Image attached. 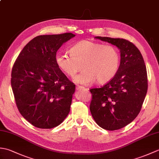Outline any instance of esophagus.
<instances>
[{
	"label": "esophagus",
	"mask_w": 159,
	"mask_h": 159,
	"mask_svg": "<svg viewBox=\"0 0 159 159\" xmlns=\"http://www.w3.org/2000/svg\"><path fill=\"white\" fill-rule=\"evenodd\" d=\"M76 90H82V89H85V88L84 87H83V86H80V85H76Z\"/></svg>",
	"instance_id": "esophagus-1"
}]
</instances>
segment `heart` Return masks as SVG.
<instances>
[{"mask_svg":"<svg viewBox=\"0 0 159 159\" xmlns=\"http://www.w3.org/2000/svg\"><path fill=\"white\" fill-rule=\"evenodd\" d=\"M70 55L57 53V66L70 77H74L77 83L87 84L96 81L98 84L107 83L117 73L120 63V54L116 47L102 43L84 40L76 43L70 49Z\"/></svg>","mask_w":159,"mask_h":159,"instance_id":"obj_1","label":"heart"}]
</instances>
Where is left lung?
<instances>
[{
    "label": "left lung",
    "instance_id": "1",
    "mask_svg": "<svg viewBox=\"0 0 159 159\" xmlns=\"http://www.w3.org/2000/svg\"><path fill=\"white\" fill-rule=\"evenodd\" d=\"M116 46L120 50V65L112 80L100 88L91 89L90 111L94 120L107 130L122 128L139 113L148 91L146 67L142 55L126 39L96 37Z\"/></svg>",
    "mask_w": 159,
    "mask_h": 159
}]
</instances>
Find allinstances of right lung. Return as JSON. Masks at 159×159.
Masks as SVG:
<instances>
[{"instance_id":"add662e5","label":"right lung","mask_w":159,"mask_h":159,"mask_svg":"<svg viewBox=\"0 0 159 159\" xmlns=\"http://www.w3.org/2000/svg\"><path fill=\"white\" fill-rule=\"evenodd\" d=\"M74 36L71 33L37 36L13 64L11 84L17 107L37 128L59 126L70 112L75 85L57 66L55 55Z\"/></svg>"}]
</instances>
